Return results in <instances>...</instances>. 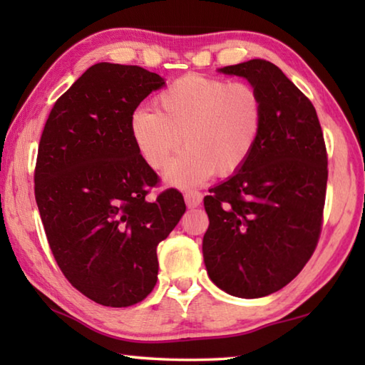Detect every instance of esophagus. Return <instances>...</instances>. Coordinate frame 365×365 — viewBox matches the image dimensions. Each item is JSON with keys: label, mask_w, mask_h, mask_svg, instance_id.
Returning a JSON list of instances; mask_svg holds the SVG:
<instances>
[{"label": "esophagus", "mask_w": 365, "mask_h": 365, "mask_svg": "<svg viewBox=\"0 0 365 365\" xmlns=\"http://www.w3.org/2000/svg\"><path fill=\"white\" fill-rule=\"evenodd\" d=\"M202 201V195L196 190H188L185 191V202H187L188 207H197Z\"/></svg>", "instance_id": "esophagus-1"}]
</instances>
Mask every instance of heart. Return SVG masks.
<instances>
[{
  "mask_svg": "<svg viewBox=\"0 0 365 365\" xmlns=\"http://www.w3.org/2000/svg\"><path fill=\"white\" fill-rule=\"evenodd\" d=\"M154 101L158 110L138 108L132 114L130 135L153 169H163L182 141L187 145L165 169V180L174 187H195L214 172L237 174L261 137L264 101L248 82L187 73Z\"/></svg>",
  "mask_w": 365,
  "mask_h": 365,
  "instance_id": "b5f03b06",
  "label": "heart"
}]
</instances>
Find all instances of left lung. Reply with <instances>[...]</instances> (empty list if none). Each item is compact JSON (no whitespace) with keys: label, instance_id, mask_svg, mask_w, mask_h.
Wrapping results in <instances>:
<instances>
[{"label":"left lung","instance_id":"1","mask_svg":"<svg viewBox=\"0 0 365 365\" xmlns=\"http://www.w3.org/2000/svg\"><path fill=\"white\" fill-rule=\"evenodd\" d=\"M220 72L256 86L264 123L248 163L205 197L202 255L219 288L262 298L288 285L316 251L329 178L325 140L311 100L275 64L251 59Z\"/></svg>","mask_w":365,"mask_h":365}]
</instances>
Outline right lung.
<instances>
[{"mask_svg": "<svg viewBox=\"0 0 365 365\" xmlns=\"http://www.w3.org/2000/svg\"><path fill=\"white\" fill-rule=\"evenodd\" d=\"M164 80L100 63L58 98L43 128L35 200L71 285L103 306L143 301L158 282V245L185 212L178 190L150 200L159 177L135 146L130 117Z\"/></svg>", "mask_w": 365, "mask_h": 365, "instance_id": "add662e5", "label": "right lung"}]
</instances>
